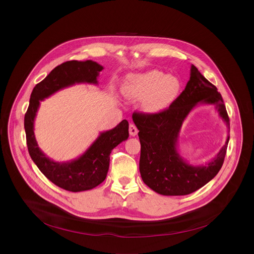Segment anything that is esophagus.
<instances>
[{
	"label": "esophagus",
	"instance_id": "34e87169",
	"mask_svg": "<svg viewBox=\"0 0 254 254\" xmlns=\"http://www.w3.org/2000/svg\"><path fill=\"white\" fill-rule=\"evenodd\" d=\"M128 130H129V134L131 135V136H135L136 134H137V128H136V127L133 125V124H130L129 125V128H128Z\"/></svg>",
	"mask_w": 254,
	"mask_h": 254
}]
</instances>
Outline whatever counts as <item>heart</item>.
I'll return each mask as SVG.
<instances>
[{
    "label": "heart",
    "instance_id": "obj_1",
    "mask_svg": "<svg viewBox=\"0 0 254 254\" xmlns=\"http://www.w3.org/2000/svg\"><path fill=\"white\" fill-rule=\"evenodd\" d=\"M181 89V81L175 74H164L152 69L141 73L128 74L122 86L125 96L141 98L140 107L148 115L164 112L176 100Z\"/></svg>",
    "mask_w": 254,
    "mask_h": 254
}]
</instances>
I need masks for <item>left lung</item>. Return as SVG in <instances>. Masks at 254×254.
Segmentation results:
<instances>
[{"label": "left lung", "mask_w": 254, "mask_h": 254, "mask_svg": "<svg viewBox=\"0 0 254 254\" xmlns=\"http://www.w3.org/2000/svg\"><path fill=\"white\" fill-rule=\"evenodd\" d=\"M199 104L214 105L229 131V118L221 94L194 65L191 66L185 89L168 110L157 115H132V121L139 130V173L143 183L158 194H191L211 181L223 165L229 135L219 153L205 165H190L178 152L181 127Z\"/></svg>", "instance_id": "8db88e82"}]
</instances>
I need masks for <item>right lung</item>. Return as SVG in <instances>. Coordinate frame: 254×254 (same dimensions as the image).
I'll return each instance as SVG.
<instances>
[{
	"label": "right lung",
	"instance_id": "right-lung-1",
	"mask_svg": "<svg viewBox=\"0 0 254 254\" xmlns=\"http://www.w3.org/2000/svg\"><path fill=\"white\" fill-rule=\"evenodd\" d=\"M102 69L103 66L92 60H72L58 65L41 82L36 84L25 115L24 127L31 159L53 184L70 192L91 190L103 182L110 168L112 151L128 137V123L124 120L113 129L100 132L78 158L69 162H55L38 147L34 133L35 118L41 100L74 84H98L97 77Z\"/></svg>",
	"mask_w": 254,
	"mask_h": 254
}]
</instances>
